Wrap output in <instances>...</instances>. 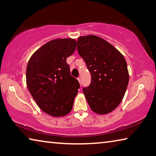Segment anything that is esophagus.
Returning <instances> with one entry per match:
<instances>
[{
  "mask_svg": "<svg viewBox=\"0 0 156 156\" xmlns=\"http://www.w3.org/2000/svg\"><path fill=\"white\" fill-rule=\"evenodd\" d=\"M77 79H78V82H79V83H80V84H81V80H80V78L78 77Z\"/></svg>",
  "mask_w": 156,
  "mask_h": 156,
  "instance_id": "34e87169",
  "label": "esophagus"
}]
</instances>
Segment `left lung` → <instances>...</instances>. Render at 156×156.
Segmentation results:
<instances>
[{"label": "left lung", "instance_id": "left-lung-1", "mask_svg": "<svg viewBox=\"0 0 156 156\" xmlns=\"http://www.w3.org/2000/svg\"><path fill=\"white\" fill-rule=\"evenodd\" d=\"M78 54L91 73L83 93L91 109L98 114L112 112L122 101L129 83L127 65L112 44L94 35L79 37Z\"/></svg>", "mask_w": 156, "mask_h": 156}]
</instances>
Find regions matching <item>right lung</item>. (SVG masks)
Instances as JSON below:
<instances>
[{
    "mask_svg": "<svg viewBox=\"0 0 156 156\" xmlns=\"http://www.w3.org/2000/svg\"><path fill=\"white\" fill-rule=\"evenodd\" d=\"M76 48L74 39H55L34 52L28 62L29 91L39 108L54 117L66 115L72 111L80 88L66 60Z\"/></svg>",
    "mask_w": 156,
    "mask_h": 156,
    "instance_id": "add662e5",
    "label": "right lung"
}]
</instances>
